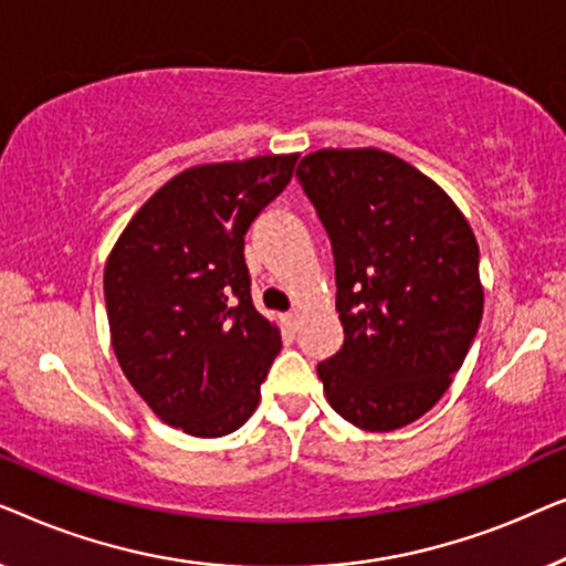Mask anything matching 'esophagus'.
Listing matches in <instances>:
<instances>
[{"label":"esophagus","instance_id":"esophagus-1","mask_svg":"<svg viewBox=\"0 0 566 566\" xmlns=\"http://www.w3.org/2000/svg\"><path fill=\"white\" fill-rule=\"evenodd\" d=\"M285 324H289L291 329L298 327V312H296V308H291V312L285 314Z\"/></svg>","mask_w":566,"mask_h":566}]
</instances>
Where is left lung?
<instances>
[{"instance_id":"8db88e82","label":"left lung","mask_w":566,"mask_h":566,"mask_svg":"<svg viewBox=\"0 0 566 566\" xmlns=\"http://www.w3.org/2000/svg\"><path fill=\"white\" fill-rule=\"evenodd\" d=\"M296 177L335 254L345 343L316 366L327 401L360 430L405 428L443 397L482 322L474 231L381 149L314 151Z\"/></svg>"}]
</instances>
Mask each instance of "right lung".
Masks as SVG:
<instances>
[{
  "instance_id": "add662e5",
  "label": "right lung",
  "mask_w": 566,
  "mask_h": 566,
  "mask_svg": "<svg viewBox=\"0 0 566 566\" xmlns=\"http://www.w3.org/2000/svg\"><path fill=\"white\" fill-rule=\"evenodd\" d=\"M298 154L190 167L128 221L105 265L123 374L159 420L221 438L250 420L281 332L252 304L244 234Z\"/></svg>"
}]
</instances>
